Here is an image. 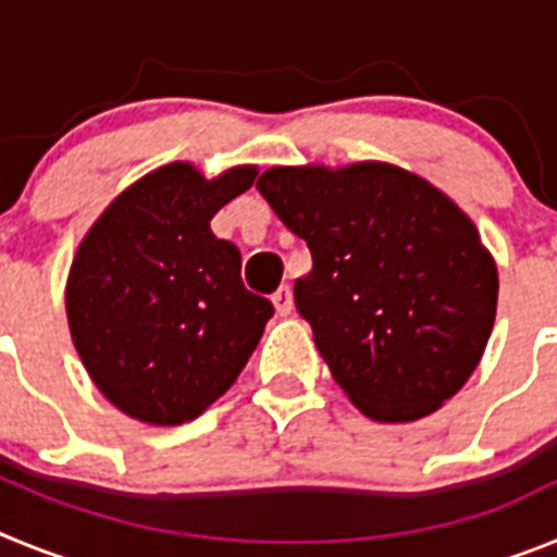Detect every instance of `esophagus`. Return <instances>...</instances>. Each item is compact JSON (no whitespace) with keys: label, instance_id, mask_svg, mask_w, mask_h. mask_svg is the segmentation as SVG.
I'll return each mask as SVG.
<instances>
[{"label":"esophagus","instance_id":"esophagus-1","mask_svg":"<svg viewBox=\"0 0 557 557\" xmlns=\"http://www.w3.org/2000/svg\"><path fill=\"white\" fill-rule=\"evenodd\" d=\"M273 307H275V312H278V314L293 312V289H289L287 284H284V287H278L273 293Z\"/></svg>","mask_w":557,"mask_h":557}]
</instances>
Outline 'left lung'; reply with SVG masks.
I'll use <instances>...</instances> for the list:
<instances>
[{"mask_svg":"<svg viewBox=\"0 0 557 557\" xmlns=\"http://www.w3.org/2000/svg\"><path fill=\"white\" fill-rule=\"evenodd\" d=\"M312 253L295 307L334 382L373 421H416L474 373L499 278L444 191L391 164L273 166L256 181Z\"/></svg>","mask_w":557,"mask_h":557,"instance_id":"obj_1","label":"left lung"}]
</instances>
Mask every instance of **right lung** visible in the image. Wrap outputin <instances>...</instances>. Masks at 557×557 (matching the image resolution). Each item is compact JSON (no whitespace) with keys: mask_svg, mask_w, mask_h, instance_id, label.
<instances>
[{"mask_svg":"<svg viewBox=\"0 0 557 557\" xmlns=\"http://www.w3.org/2000/svg\"><path fill=\"white\" fill-rule=\"evenodd\" d=\"M256 166L206 181L166 164L113 200L69 270L72 339L102 396L131 418L175 426L239 376L273 304L243 284V256L211 218L250 189Z\"/></svg>","mask_w":557,"mask_h":557,"instance_id":"add662e5","label":"right lung"}]
</instances>
